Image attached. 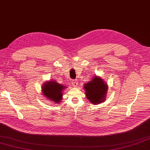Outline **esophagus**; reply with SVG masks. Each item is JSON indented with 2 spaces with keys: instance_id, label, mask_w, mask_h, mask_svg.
Wrapping results in <instances>:
<instances>
[{
  "instance_id": "1",
  "label": "esophagus",
  "mask_w": 150,
  "mask_h": 150,
  "mask_svg": "<svg viewBox=\"0 0 150 150\" xmlns=\"http://www.w3.org/2000/svg\"><path fill=\"white\" fill-rule=\"evenodd\" d=\"M72 84L74 87H76L78 86V81L77 80H75V81H73L72 82Z\"/></svg>"
}]
</instances>
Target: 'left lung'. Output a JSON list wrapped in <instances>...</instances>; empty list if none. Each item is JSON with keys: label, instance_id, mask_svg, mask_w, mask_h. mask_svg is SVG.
Masks as SVG:
<instances>
[{"label": "left lung", "instance_id": "left-lung-1", "mask_svg": "<svg viewBox=\"0 0 150 150\" xmlns=\"http://www.w3.org/2000/svg\"><path fill=\"white\" fill-rule=\"evenodd\" d=\"M83 88L87 98L92 103H100L105 100L108 86L101 77L95 76Z\"/></svg>", "mask_w": 150, "mask_h": 150}]
</instances>
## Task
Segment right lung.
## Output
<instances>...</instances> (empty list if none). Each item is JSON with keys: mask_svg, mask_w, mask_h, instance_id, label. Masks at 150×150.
<instances>
[{"mask_svg": "<svg viewBox=\"0 0 150 150\" xmlns=\"http://www.w3.org/2000/svg\"><path fill=\"white\" fill-rule=\"evenodd\" d=\"M66 86H62L56 82V81H47L43 83L42 86V93L45 98L52 100L55 103L61 102L62 98V91Z\"/></svg>", "mask_w": 150, "mask_h": 150, "instance_id": "1", "label": "right lung"}]
</instances>
